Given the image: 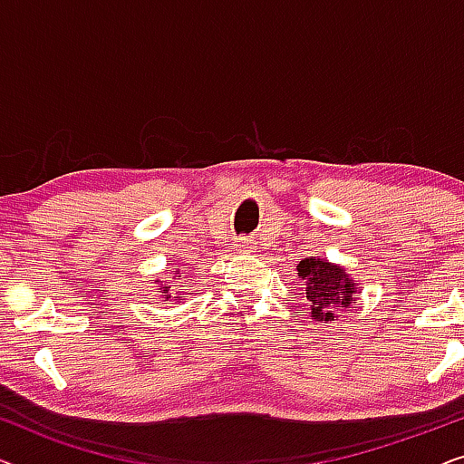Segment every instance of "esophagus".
<instances>
[{"mask_svg":"<svg viewBox=\"0 0 464 464\" xmlns=\"http://www.w3.org/2000/svg\"><path fill=\"white\" fill-rule=\"evenodd\" d=\"M237 249L243 251V253L253 251V240H251L249 237H240V238H237Z\"/></svg>","mask_w":464,"mask_h":464,"instance_id":"esophagus-1","label":"esophagus"}]
</instances>
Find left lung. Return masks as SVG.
<instances>
[{
    "label": "left lung",
    "mask_w": 464,
    "mask_h": 464,
    "mask_svg": "<svg viewBox=\"0 0 464 464\" xmlns=\"http://www.w3.org/2000/svg\"><path fill=\"white\" fill-rule=\"evenodd\" d=\"M297 275L306 283V297L310 314L319 323L338 319L335 313L346 310L359 294V283H354L342 266H335L321 257H306L297 264Z\"/></svg>",
    "instance_id": "1"
}]
</instances>
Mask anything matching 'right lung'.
Instances as JSON below:
<instances>
[{"label":"right lung","mask_w":464,"mask_h":464,"mask_svg":"<svg viewBox=\"0 0 464 464\" xmlns=\"http://www.w3.org/2000/svg\"><path fill=\"white\" fill-rule=\"evenodd\" d=\"M175 275H179V272H175ZM169 289H170V287H162V289H160V294L164 295V300H169V297H170V294H169Z\"/></svg>","instance_id":"obj_1"}]
</instances>
